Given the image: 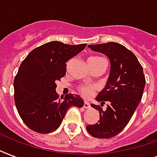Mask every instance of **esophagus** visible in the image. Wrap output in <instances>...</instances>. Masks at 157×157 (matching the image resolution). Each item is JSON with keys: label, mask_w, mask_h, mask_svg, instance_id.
I'll use <instances>...</instances> for the list:
<instances>
[{"label": "esophagus", "mask_w": 157, "mask_h": 157, "mask_svg": "<svg viewBox=\"0 0 157 157\" xmlns=\"http://www.w3.org/2000/svg\"><path fill=\"white\" fill-rule=\"evenodd\" d=\"M83 107H85V108H90V104L89 103H87V102H85V103H84Z\"/></svg>", "instance_id": "esophagus-1"}]
</instances>
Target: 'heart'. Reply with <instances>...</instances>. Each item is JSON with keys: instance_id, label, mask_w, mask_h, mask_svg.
<instances>
[{"instance_id": "b5f03b06", "label": "heart", "mask_w": 157, "mask_h": 157, "mask_svg": "<svg viewBox=\"0 0 157 157\" xmlns=\"http://www.w3.org/2000/svg\"><path fill=\"white\" fill-rule=\"evenodd\" d=\"M102 60H104V59L101 58L99 56H94L90 58L89 59V63H95L98 62H100ZM79 90L81 92L84 96L88 97V96L91 95L94 91V87L93 86H82L79 88Z\"/></svg>"}]
</instances>
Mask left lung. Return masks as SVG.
<instances>
[{
	"label": "left lung",
	"mask_w": 157,
	"mask_h": 157,
	"mask_svg": "<svg viewBox=\"0 0 157 157\" xmlns=\"http://www.w3.org/2000/svg\"><path fill=\"white\" fill-rule=\"evenodd\" d=\"M88 46L109 58L111 71L107 86L97 96L101 106L91 105L99 112L100 119L86 129L93 137L110 139L120 134L131 119L143 97L145 76L136 56L124 45L107 42ZM105 102L107 108L103 110Z\"/></svg>",
	"instance_id": "left-lung-1"
}]
</instances>
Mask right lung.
Masks as SVG:
<instances>
[{"label":"right lung","mask_w":157,"mask_h":157,"mask_svg":"<svg viewBox=\"0 0 157 157\" xmlns=\"http://www.w3.org/2000/svg\"><path fill=\"white\" fill-rule=\"evenodd\" d=\"M50 41L33 50L22 62L14 77V103L21 119L30 129L49 134L59 128L71 106L81 107L79 95L56 93V82L63 77L67 62L86 48Z\"/></svg>","instance_id":"right-lung-1"}]
</instances>
